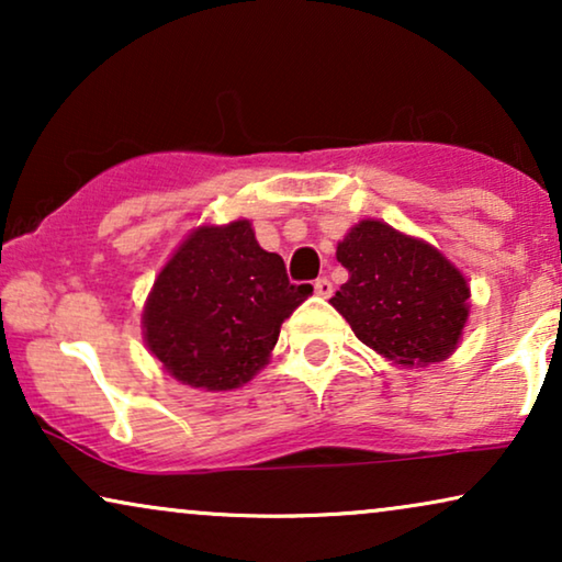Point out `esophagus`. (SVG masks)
I'll return each instance as SVG.
<instances>
[{
  "instance_id": "34e87169",
  "label": "esophagus",
  "mask_w": 562,
  "mask_h": 562,
  "mask_svg": "<svg viewBox=\"0 0 562 562\" xmlns=\"http://www.w3.org/2000/svg\"><path fill=\"white\" fill-rule=\"evenodd\" d=\"M333 281H329V279H325V276H322V279H317V281H314V294H317V296H333Z\"/></svg>"
}]
</instances>
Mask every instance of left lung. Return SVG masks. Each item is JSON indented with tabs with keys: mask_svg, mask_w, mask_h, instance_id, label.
I'll return each mask as SVG.
<instances>
[{
	"mask_svg": "<svg viewBox=\"0 0 562 562\" xmlns=\"http://www.w3.org/2000/svg\"><path fill=\"white\" fill-rule=\"evenodd\" d=\"M350 279L329 299L368 348L402 366L440 363L458 348L471 289L432 245L363 220L337 245Z\"/></svg>",
	"mask_w": 562,
	"mask_h": 562,
	"instance_id": "8db88e82",
	"label": "left lung"
}]
</instances>
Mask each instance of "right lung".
I'll return each instance as SVG.
<instances>
[{"instance_id": "1", "label": "right lung", "mask_w": 562, "mask_h": 562, "mask_svg": "<svg viewBox=\"0 0 562 562\" xmlns=\"http://www.w3.org/2000/svg\"><path fill=\"white\" fill-rule=\"evenodd\" d=\"M312 294L289 281L248 220L199 227L158 273L145 304V342L173 379L229 391L268 363L283 319Z\"/></svg>"}]
</instances>
